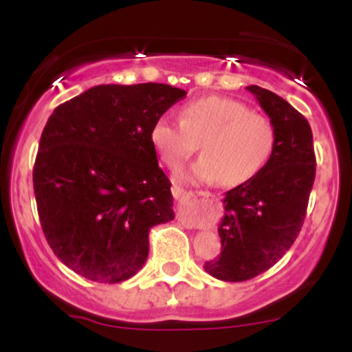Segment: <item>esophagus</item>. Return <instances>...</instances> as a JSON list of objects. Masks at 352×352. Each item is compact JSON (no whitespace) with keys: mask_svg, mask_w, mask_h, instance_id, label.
<instances>
[{"mask_svg":"<svg viewBox=\"0 0 352 352\" xmlns=\"http://www.w3.org/2000/svg\"><path fill=\"white\" fill-rule=\"evenodd\" d=\"M172 193H173V197H175V199H180L182 195H184V188H180V187H173L172 188ZM190 195H193V193H190ZM197 195H207V193L205 192H197Z\"/></svg>","mask_w":352,"mask_h":352,"instance_id":"obj_1","label":"esophagus"}]
</instances>
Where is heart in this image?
Listing matches in <instances>:
<instances>
[{
  "label": "heart",
  "instance_id": "1",
  "mask_svg": "<svg viewBox=\"0 0 352 352\" xmlns=\"http://www.w3.org/2000/svg\"><path fill=\"white\" fill-rule=\"evenodd\" d=\"M151 142L157 155L175 170L197 151L204 155L179 180L190 184L220 180L236 187L252 180L272 159L276 131L272 120L254 114L243 102L228 98H201L180 109V122L159 117L152 124Z\"/></svg>",
  "mask_w": 352,
  "mask_h": 352
}]
</instances>
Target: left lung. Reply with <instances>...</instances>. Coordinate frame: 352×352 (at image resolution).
<instances>
[{
	"label": "left lung",
	"mask_w": 352,
	"mask_h": 352,
	"mask_svg": "<svg viewBox=\"0 0 352 352\" xmlns=\"http://www.w3.org/2000/svg\"><path fill=\"white\" fill-rule=\"evenodd\" d=\"M246 89L274 125L276 145L258 175L225 193L218 225L221 252L204 266L221 281L252 280L292 248L316 175L313 132L305 116L268 89Z\"/></svg>",
	"instance_id": "obj_1"
}]
</instances>
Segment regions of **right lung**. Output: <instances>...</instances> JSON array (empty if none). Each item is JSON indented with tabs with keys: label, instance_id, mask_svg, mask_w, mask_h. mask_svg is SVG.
Listing matches in <instances>:
<instances>
[{
	"label": "right lung",
	"instance_id": "add662e5",
	"mask_svg": "<svg viewBox=\"0 0 352 352\" xmlns=\"http://www.w3.org/2000/svg\"><path fill=\"white\" fill-rule=\"evenodd\" d=\"M187 92L168 84H102L54 109L36 155L39 220L56 256L98 283L132 278L148 232L173 215L152 124Z\"/></svg>",
	"mask_w": 352,
	"mask_h": 352
}]
</instances>
